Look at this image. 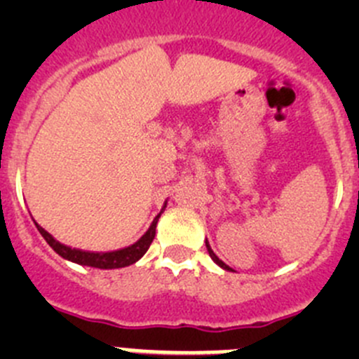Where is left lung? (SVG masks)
Listing matches in <instances>:
<instances>
[{
  "label": "left lung",
  "instance_id": "obj_1",
  "mask_svg": "<svg viewBox=\"0 0 359 359\" xmlns=\"http://www.w3.org/2000/svg\"><path fill=\"white\" fill-rule=\"evenodd\" d=\"M205 243H206V250H208L210 257H212V260H213V262H215V264H217V266H219V267H222V269H224V271H233V269H231V267H229V266H227V264H226V262H222V260H220V259H219V257H217V255H215V253H213V250H212V247H210L208 240H206V241H205Z\"/></svg>",
  "mask_w": 359,
  "mask_h": 359
}]
</instances>
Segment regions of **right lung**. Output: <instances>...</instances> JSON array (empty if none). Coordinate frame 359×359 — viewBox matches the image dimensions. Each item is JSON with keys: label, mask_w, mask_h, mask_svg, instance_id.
<instances>
[{"label": "right lung", "mask_w": 359, "mask_h": 359, "mask_svg": "<svg viewBox=\"0 0 359 359\" xmlns=\"http://www.w3.org/2000/svg\"><path fill=\"white\" fill-rule=\"evenodd\" d=\"M165 208H166V201H165V205H163L161 212H159L158 215L154 217V220L151 222L149 229H147L146 233L142 234V238H140V240H137L135 243L130 245V247L114 250V252H86V250L71 248V247H67V245L57 241L55 238H53L52 234L48 233V231L43 229V227L39 226V224L36 222L34 219H32V220H34V224H36V227H38L39 234H41V236L46 240V243H48L50 247L55 250V252L59 253L62 259L69 260V262L79 264V266L97 267V269H119V267L132 266V264H135L137 260L142 259L144 253L147 252V248H149L151 243H153L154 234H156L158 219H159V215H161L163 210H165Z\"/></svg>", "instance_id": "add662e5"}]
</instances>
